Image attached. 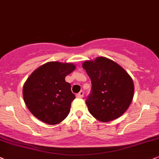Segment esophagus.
Returning <instances> with one entry per match:
<instances>
[{"label": "esophagus", "instance_id": "1", "mask_svg": "<svg viewBox=\"0 0 159 159\" xmlns=\"http://www.w3.org/2000/svg\"><path fill=\"white\" fill-rule=\"evenodd\" d=\"M84 91H83V90H81V91L79 93H78L77 94H76V97L78 98H83V97H84Z\"/></svg>", "mask_w": 159, "mask_h": 159}]
</instances>
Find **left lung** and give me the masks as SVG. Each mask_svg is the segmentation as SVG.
Here are the masks:
<instances>
[{"mask_svg": "<svg viewBox=\"0 0 159 159\" xmlns=\"http://www.w3.org/2000/svg\"><path fill=\"white\" fill-rule=\"evenodd\" d=\"M83 68L91 79V92L86 100L90 114L101 122L122 116L134 97V83L127 72L105 57L85 61Z\"/></svg>", "mask_w": 159, "mask_h": 159, "instance_id": "left-lung-1", "label": "left lung"}]
</instances>
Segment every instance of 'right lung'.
Listing matches in <instances>:
<instances>
[{"label": "right lung", "instance_id": "1", "mask_svg": "<svg viewBox=\"0 0 159 159\" xmlns=\"http://www.w3.org/2000/svg\"><path fill=\"white\" fill-rule=\"evenodd\" d=\"M75 68L73 64L51 61L29 76L23 94L25 105L33 115L49 125L59 123L67 117L75 96L65 77Z\"/></svg>", "mask_w": 159, "mask_h": 159}]
</instances>
